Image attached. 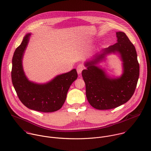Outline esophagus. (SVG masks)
I'll return each mask as SVG.
<instances>
[{
  "label": "esophagus",
  "instance_id": "esophagus-1",
  "mask_svg": "<svg viewBox=\"0 0 151 151\" xmlns=\"http://www.w3.org/2000/svg\"><path fill=\"white\" fill-rule=\"evenodd\" d=\"M84 67L82 64H79V65H78L77 68H76V70H77V72L78 74H81L82 71L83 70Z\"/></svg>",
  "mask_w": 151,
  "mask_h": 151
}]
</instances>
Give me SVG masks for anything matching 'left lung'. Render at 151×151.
Listing matches in <instances>:
<instances>
[{
    "label": "left lung",
    "mask_w": 151,
    "mask_h": 151,
    "mask_svg": "<svg viewBox=\"0 0 151 151\" xmlns=\"http://www.w3.org/2000/svg\"><path fill=\"white\" fill-rule=\"evenodd\" d=\"M117 42L96 54L85 63L82 75L86 85V95L90 105L96 109H114L127 102L135 91L139 76V65L134 45L126 34L116 32ZM118 52L123 62L124 72L117 78L109 77L96 66L109 53Z\"/></svg>",
    "instance_id": "8db88e82"
}]
</instances>
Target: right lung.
<instances>
[{
    "label": "right lung",
    "instance_id": "right-lung-1",
    "mask_svg": "<svg viewBox=\"0 0 151 151\" xmlns=\"http://www.w3.org/2000/svg\"><path fill=\"white\" fill-rule=\"evenodd\" d=\"M30 36L29 33L24 37L14 52L11 72L13 85L20 101L29 109L42 112L56 111L63 106L70 86L78 78L76 70L58 75L45 84L29 81L23 69L22 59Z\"/></svg>",
    "mask_w": 151,
    "mask_h": 151
}]
</instances>
